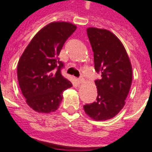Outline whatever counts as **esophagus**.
Instances as JSON below:
<instances>
[{
  "mask_svg": "<svg viewBox=\"0 0 152 152\" xmlns=\"http://www.w3.org/2000/svg\"><path fill=\"white\" fill-rule=\"evenodd\" d=\"M77 82L79 83V84H81V83L84 82V79H83L82 77H80L79 79H77Z\"/></svg>",
  "mask_w": 152,
  "mask_h": 152,
  "instance_id": "esophagus-1",
  "label": "esophagus"
}]
</instances>
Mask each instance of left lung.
<instances>
[{
  "label": "left lung",
  "mask_w": 152,
  "mask_h": 152,
  "mask_svg": "<svg viewBox=\"0 0 152 152\" xmlns=\"http://www.w3.org/2000/svg\"><path fill=\"white\" fill-rule=\"evenodd\" d=\"M87 35L94 52V68L101 78L95 80L97 100L84 106V110L94 121H107L124 107L132 84V66L123 44L112 32L89 28Z\"/></svg>",
  "instance_id": "left-lung-1"
}]
</instances>
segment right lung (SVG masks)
I'll use <instances>...</instances> for the list:
<instances>
[{
  "label": "right lung",
  "mask_w": 152,
  "mask_h": 152,
  "mask_svg": "<svg viewBox=\"0 0 152 152\" xmlns=\"http://www.w3.org/2000/svg\"><path fill=\"white\" fill-rule=\"evenodd\" d=\"M76 29V25L67 22L50 23L35 35L18 60L19 87L27 104L36 112H55L63 91L72 86L61 74L63 63L58 56Z\"/></svg>",
  "instance_id": "1"
}]
</instances>
